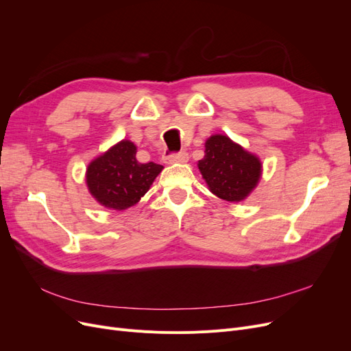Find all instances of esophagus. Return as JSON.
Wrapping results in <instances>:
<instances>
[{
    "instance_id": "esophagus-1",
    "label": "esophagus",
    "mask_w": 351,
    "mask_h": 351,
    "mask_svg": "<svg viewBox=\"0 0 351 351\" xmlns=\"http://www.w3.org/2000/svg\"><path fill=\"white\" fill-rule=\"evenodd\" d=\"M189 161V154L186 152H180L177 154H171L169 157H165L167 164H174V162H187Z\"/></svg>"
}]
</instances>
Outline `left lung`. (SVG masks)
<instances>
[{"label":"left lung","instance_id":"left-lung-1","mask_svg":"<svg viewBox=\"0 0 351 351\" xmlns=\"http://www.w3.org/2000/svg\"><path fill=\"white\" fill-rule=\"evenodd\" d=\"M197 165L208 190L228 203L245 199L263 173L261 160L256 154L223 134L207 138L204 157Z\"/></svg>","mask_w":351,"mask_h":351}]
</instances>
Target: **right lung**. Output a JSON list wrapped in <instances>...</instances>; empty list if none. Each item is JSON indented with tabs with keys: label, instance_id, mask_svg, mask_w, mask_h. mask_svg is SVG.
<instances>
[{
	"label": "right lung",
	"instance_id": "obj_1",
	"mask_svg": "<svg viewBox=\"0 0 351 351\" xmlns=\"http://www.w3.org/2000/svg\"><path fill=\"white\" fill-rule=\"evenodd\" d=\"M136 154V144L121 140L88 164L86 182L99 206L127 210L136 206L152 187L164 167L156 162L141 164Z\"/></svg>",
	"mask_w": 351,
	"mask_h": 351
}]
</instances>
